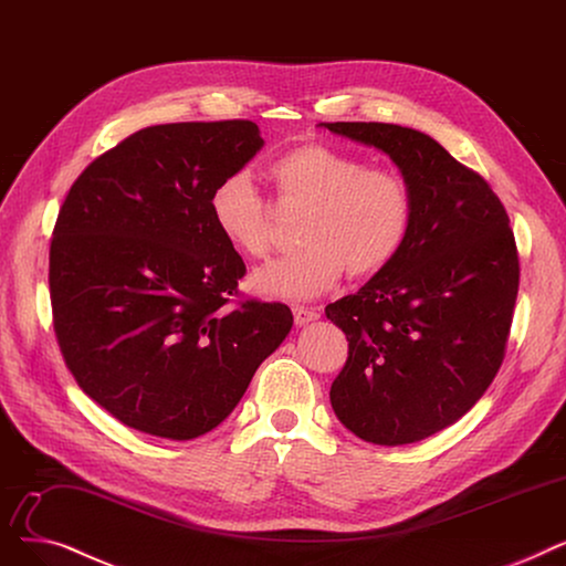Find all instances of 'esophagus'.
Returning a JSON list of instances; mask_svg holds the SVG:
<instances>
[{
  "label": "esophagus",
  "instance_id": "obj_1",
  "mask_svg": "<svg viewBox=\"0 0 566 566\" xmlns=\"http://www.w3.org/2000/svg\"><path fill=\"white\" fill-rule=\"evenodd\" d=\"M292 313H294V322H297L300 327H304V325H308V322H315L319 317L317 308H306V306H294Z\"/></svg>",
  "mask_w": 566,
  "mask_h": 566
}]
</instances>
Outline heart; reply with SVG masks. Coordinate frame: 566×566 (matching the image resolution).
Wrapping results in <instances>:
<instances>
[{
    "mask_svg": "<svg viewBox=\"0 0 566 566\" xmlns=\"http://www.w3.org/2000/svg\"><path fill=\"white\" fill-rule=\"evenodd\" d=\"M269 177L285 202L308 207L300 228L302 251L264 264L251 287L272 300H313L343 272L366 279L387 269L412 228V196L396 172L368 168L329 145H300L281 154ZM217 232L239 255L264 258L274 244L272 211L249 172L223 177L209 196Z\"/></svg>",
    "mask_w": 566,
    "mask_h": 566,
    "instance_id": "obj_1",
    "label": "heart"
}]
</instances>
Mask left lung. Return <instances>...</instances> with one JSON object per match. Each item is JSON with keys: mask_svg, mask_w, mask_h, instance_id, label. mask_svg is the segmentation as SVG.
Instances as JSON below:
<instances>
[{"mask_svg": "<svg viewBox=\"0 0 566 566\" xmlns=\"http://www.w3.org/2000/svg\"><path fill=\"white\" fill-rule=\"evenodd\" d=\"M319 126L385 151L412 196L396 260L325 308L349 347L332 408L366 442H419L470 412L502 366L521 276L514 232L486 179L426 133Z\"/></svg>", "mask_w": 566, "mask_h": 566, "instance_id": "8db88e82", "label": "left lung"}]
</instances>
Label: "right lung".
<instances>
[{
  "label": "right lung",
  "mask_w": 566,
  "mask_h": 566,
  "mask_svg": "<svg viewBox=\"0 0 566 566\" xmlns=\"http://www.w3.org/2000/svg\"><path fill=\"white\" fill-rule=\"evenodd\" d=\"M247 119L133 133L80 175L50 244L64 361L124 426L166 440L217 428L292 329L283 304L230 306L241 255L209 196L262 149Z\"/></svg>",
  "instance_id": "add662e5"
}]
</instances>
